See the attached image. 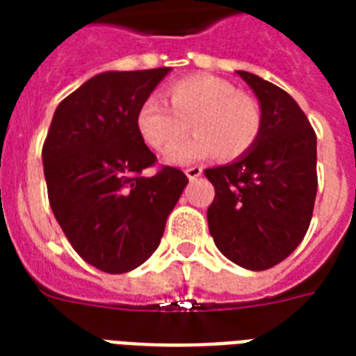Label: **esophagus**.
Here are the masks:
<instances>
[{
    "mask_svg": "<svg viewBox=\"0 0 356 356\" xmlns=\"http://www.w3.org/2000/svg\"><path fill=\"white\" fill-rule=\"evenodd\" d=\"M201 175H203V168H201V167L186 168V176H188L189 180H197V178H199Z\"/></svg>",
    "mask_w": 356,
    "mask_h": 356,
    "instance_id": "1",
    "label": "esophagus"
}]
</instances>
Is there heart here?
<instances>
[{
	"label": "heart",
	"instance_id": "b5f03b06",
	"mask_svg": "<svg viewBox=\"0 0 356 356\" xmlns=\"http://www.w3.org/2000/svg\"><path fill=\"white\" fill-rule=\"evenodd\" d=\"M168 104L147 98L136 113V131L155 152H167L187 134H196L168 152L167 159L189 165L218 153L222 161L245 157L260 138L264 113L256 98L238 92L233 83L195 75L172 83Z\"/></svg>",
	"mask_w": 356,
	"mask_h": 356
}]
</instances>
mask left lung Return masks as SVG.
Returning a JSON list of instances; mask_svg holds the SVG:
<instances>
[{"label":"left lung","mask_w":356,"mask_h":356,"mask_svg":"<svg viewBox=\"0 0 356 356\" xmlns=\"http://www.w3.org/2000/svg\"><path fill=\"white\" fill-rule=\"evenodd\" d=\"M260 100L256 146L232 165L207 168L214 201L210 235L233 264L264 271L294 252L309 229L316 197V134L286 90L237 72Z\"/></svg>","instance_id":"obj_1"}]
</instances>
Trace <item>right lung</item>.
Instances as JSON below:
<instances>
[{
    "mask_svg": "<svg viewBox=\"0 0 356 356\" xmlns=\"http://www.w3.org/2000/svg\"><path fill=\"white\" fill-rule=\"evenodd\" d=\"M168 68L104 72L66 96L43 144L49 203L70 245L100 271L142 266L161 243L188 184L161 167L136 131V113Z\"/></svg>",
    "mask_w": 356,
    "mask_h": 356,
    "instance_id": "add662e5",
    "label": "right lung"
}]
</instances>
